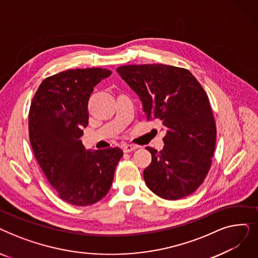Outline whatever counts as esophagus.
<instances>
[{
	"label": "esophagus",
	"instance_id": "1",
	"mask_svg": "<svg viewBox=\"0 0 258 258\" xmlns=\"http://www.w3.org/2000/svg\"><path fill=\"white\" fill-rule=\"evenodd\" d=\"M138 146L137 145H134V144H124L122 146V150H123L124 153H131L135 150H137Z\"/></svg>",
	"mask_w": 258,
	"mask_h": 258
}]
</instances>
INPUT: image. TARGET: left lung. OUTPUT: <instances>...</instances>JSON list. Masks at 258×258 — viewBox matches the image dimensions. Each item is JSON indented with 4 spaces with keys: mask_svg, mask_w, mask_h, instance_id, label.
Listing matches in <instances>:
<instances>
[{
    "mask_svg": "<svg viewBox=\"0 0 258 258\" xmlns=\"http://www.w3.org/2000/svg\"><path fill=\"white\" fill-rule=\"evenodd\" d=\"M143 105L147 119L164 125L163 150L146 147L152 162L143 178L158 197L173 201L195 192L205 180L215 148L216 128L209 99L186 69L161 63L117 69Z\"/></svg>",
    "mask_w": 258,
    "mask_h": 258,
    "instance_id": "left-lung-1",
    "label": "left lung"
}]
</instances>
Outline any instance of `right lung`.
Here are the masks:
<instances>
[{
  "instance_id": "right-lung-1",
  "label": "right lung",
  "mask_w": 258,
  "mask_h": 258,
  "mask_svg": "<svg viewBox=\"0 0 258 258\" xmlns=\"http://www.w3.org/2000/svg\"><path fill=\"white\" fill-rule=\"evenodd\" d=\"M112 74L101 68L67 70L47 77L29 111L34 156L59 198L89 206L106 196L123 152L119 147L86 150L80 137L89 123L88 102L94 87Z\"/></svg>"
}]
</instances>
